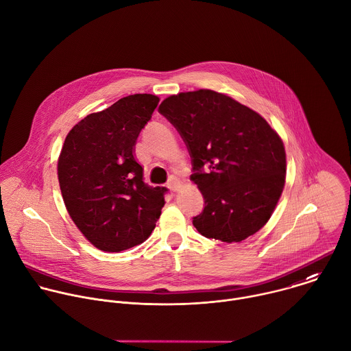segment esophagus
<instances>
[{
    "label": "esophagus",
    "mask_w": 351,
    "mask_h": 351,
    "mask_svg": "<svg viewBox=\"0 0 351 351\" xmlns=\"http://www.w3.org/2000/svg\"><path fill=\"white\" fill-rule=\"evenodd\" d=\"M168 187L172 190V191H178L179 187H180V180L178 178H171L169 179V183H168Z\"/></svg>",
    "instance_id": "1"
}]
</instances>
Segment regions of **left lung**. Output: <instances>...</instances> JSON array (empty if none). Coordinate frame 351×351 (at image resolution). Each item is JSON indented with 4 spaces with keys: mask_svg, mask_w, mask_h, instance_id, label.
<instances>
[{
    "mask_svg": "<svg viewBox=\"0 0 351 351\" xmlns=\"http://www.w3.org/2000/svg\"><path fill=\"white\" fill-rule=\"evenodd\" d=\"M158 111L190 153V179L205 201L193 217L199 234L223 243L255 234L285 184L287 156L278 134L252 108L210 89L172 95Z\"/></svg>",
    "mask_w": 351,
    "mask_h": 351,
    "instance_id": "left-lung-1",
    "label": "left lung"
}]
</instances>
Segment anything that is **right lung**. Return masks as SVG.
Here are the masks:
<instances>
[{
  "mask_svg": "<svg viewBox=\"0 0 351 351\" xmlns=\"http://www.w3.org/2000/svg\"><path fill=\"white\" fill-rule=\"evenodd\" d=\"M160 97L136 93L92 112L66 136L58 178L67 212L84 237L104 252L146 241L161 215L167 187L143 182L134 147Z\"/></svg>",
  "mask_w": 351,
  "mask_h": 351,
  "instance_id": "obj_1",
  "label": "right lung"
}]
</instances>
